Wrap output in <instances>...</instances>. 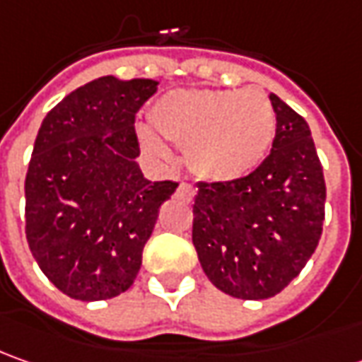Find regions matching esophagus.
Listing matches in <instances>:
<instances>
[{"label": "esophagus", "mask_w": 362, "mask_h": 362, "mask_svg": "<svg viewBox=\"0 0 362 362\" xmlns=\"http://www.w3.org/2000/svg\"><path fill=\"white\" fill-rule=\"evenodd\" d=\"M178 196L184 198V200H192L194 196H196V188H194L192 184H186V182H182L180 188H178Z\"/></svg>", "instance_id": "34e87169"}]
</instances>
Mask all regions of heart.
Here are the masks:
<instances>
[{
    "mask_svg": "<svg viewBox=\"0 0 362 362\" xmlns=\"http://www.w3.org/2000/svg\"><path fill=\"white\" fill-rule=\"evenodd\" d=\"M154 130L184 148L186 164L208 182L238 180L264 160L276 114L260 90H174L150 110ZM148 152L166 158L156 136L144 132Z\"/></svg>",
    "mask_w": 362,
    "mask_h": 362,
    "instance_id": "heart-1",
    "label": "heart"
}]
</instances>
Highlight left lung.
<instances>
[{
	"mask_svg": "<svg viewBox=\"0 0 362 362\" xmlns=\"http://www.w3.org/2000/svg\"><path fill=\"white\" fill-rule=\"evenodd\" d=\"M276 134L264 162L238 180L198 182L192 243L210 282L243 300L284 291L317 250L327 186L308 124L270 94Z\"/></svg>",
	"mask_w": 362,
	"mask_h": 362,
	"instance_id": "1",
	"label": "left lung"
}]
</instances>
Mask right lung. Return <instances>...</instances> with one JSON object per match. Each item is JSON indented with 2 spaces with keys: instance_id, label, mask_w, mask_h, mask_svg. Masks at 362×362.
<instances>
[{
  "instance_id": "obj_1",
  "label": "right lung",
  "mask_w": 362,
  "mask_h": 362,
  "mask_svg": "<svg viewBox=\"0 0 362 362\" xmlns=\"http://www.w3.org/2000/svg\"><path fill=\"white\" fill-rule=\"evenodd\" d=\"M158 81L104 76L47 112L25 174V238L42 272L76 300L130 288L160 206L178 182L144 178L136 114Z\"/></svg>"
}]
</instances>
